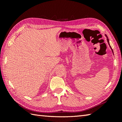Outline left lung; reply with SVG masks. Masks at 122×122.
<instances>
[{
    "label": "left lung",
    "mask_w": 122,
    "mask_h": 122,
    "mask_svg": "<svg viewBox=\"0 0 122 122\" xmlns=\"http://www.w3.org/2000/svg\"><path fill=\"white\" fill-rule=\"evenodd\" d=\"M105 36H106L107 37V41H108V44H109V46H110V48L111 49V51H112V53H113V50H112V48H111V47L110 46V44H109V40L108 39V36H107V35L106 34H105Z\"/></svg>",
    "instance_id": "1"
}]
</instances>
